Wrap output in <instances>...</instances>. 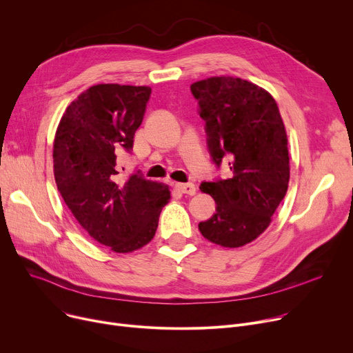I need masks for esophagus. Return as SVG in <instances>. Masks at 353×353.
Returning a JSON list of instances; mask_svg holds the SVG:
<instances>
[{"mask_svg": "<svg viewBox=\"0 0 353 353\" xmlns=\"http://www.w3.org/2000/svg\"><path fill=\"white\" fill-rule=\"evenodd\" d=\"M174 187H176V190H179L180 193L189 194V196L196 194V185L193 183H177Z\"/></svg>", "mask_w": 353, "mask_h": 353, "instance_id": "34e87169", "label": "esophagus"}]
</instances>
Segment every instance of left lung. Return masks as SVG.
Listing matches in <instances>:
<instances>
[{"instance_id":"left-lung-1","label":"left lung","mask_w":353,"mask_h":353,"mask_svg":"<svg viewBox=\"0 0 353 353\" xmlns=\"http://www.w3.org/2000/svg\"><path fill=\"white\" fill-rule=\"evenodd\" d=\"M190 89L205 122L211 157L220 166L228 156L232 170L231 179L200 185L217 207L199 230L217 245L243 247L268 228L288 190L285 125L271 93L245 79L211 77Z\"/></svg>"}]
</instances>
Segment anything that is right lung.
<instances>
[{
	"label": "right lung",
	"instance_id": "1",
	"mask_svg": "<svg viewBox=\"0 0 353 353\" xmlns=\"http://www.w3.org/2000/svg\"><path fill=\"white\" fill-rule=\"evenodd\" d=\"M152 89L93 85L65 109L54 139L58 190L89 236L114 252H132L154 237L166 184L122 176L117 156L133 148Z\"/></svg>",
	"mask_w": 353,
	"mask_h": 353
}]
</instances>
